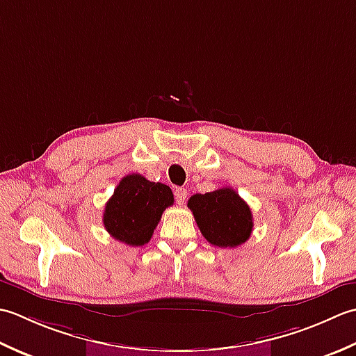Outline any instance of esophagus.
Segmentation results:
<instances>
[{"instance_id":"34e87169","label":"esophagus","mask_w":356,"mask_h":356,"mask_svg":"<svg viewBox=\"0 0 356 356\" xmlns=\"http://www.w3.org/2000/svg\"><path fill=\"white\" fill-rule=\"evenodd\" d=\"M187 198V191L184 187H177L175 188V200L178 204H184V201Z\"/></svg>"}]
</instances>
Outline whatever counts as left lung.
<instances>
[{"instance_id":"8db88e82","label":"left lung","mask_w":356,"mask_h":356,"mask_svg":"<svg viewBox=\"0 0 356 356\" xmlns=\"http://www.w3.org/2000/svg\"><path fill=\"white\" fill-rule=\"evenodd\" d=\"M187 207L192 210L202 236L218 248H236L252 234L250 207L234 188L222 187L193 195Z\"/></svg>"}]
</instances>
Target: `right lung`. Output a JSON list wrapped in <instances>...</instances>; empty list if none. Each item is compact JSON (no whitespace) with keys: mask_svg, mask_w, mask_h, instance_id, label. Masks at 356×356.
<instances>
[{"mask_svg":"<svg viewBox=\"0 0 356 356\" xmlns=\"http://www.w3.org/2000/svg\"><path fill=\"white\" fill-rule=\"evenodd\" d=\"M173 204L169 186L152 183L132 173L120 181L107 201L103 222L112 238L127 245H144L150 241L165 207Z\"/></svg>","mask_w":356,"mask_h":356,"instance_id":"add662e5","label":"right lung"}]
</instances>
